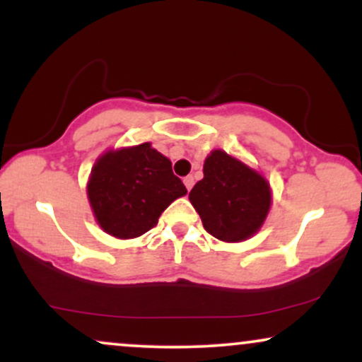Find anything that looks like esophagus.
<instances>
[{
	"label": "esophagus",
	"instance_id": "obj_1",
	"mask_svg": "<svg viewBox=\"0 0 362 362\" xmlns=\"http://www.w3.org/2000/svg\"><path fill=\"white\" fill-rule=\"evenodd\" d=\"M184 184H185V187H187V190L192 189V187H194V177H192V175L185 177V178H184Z\"/></svg>",
	"mask_w": 362,
	"mask_h": 362
}]
</instances>
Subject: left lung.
I'll return each mask as SVG.
<instances>
[{
  "label": "left lung",
  "mask_w": 362,
  "mask_h": 362,
  "mask_svg": "<svg viewBox=\"0 0 362 362\" xmlns=\"http://www.w3.org/2000/svg\"><path fill=\"white\" fill-rule=\"evenodd\" d=\"M189 199L207 233L221 242H242L264 223L271 189L264 177L216 149L206 158L204 178L194 185Z\"/></svg>",
  "instance_id": "left-lung-1"
}]
</instances>
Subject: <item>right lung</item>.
Segmentation results:
<instances>
[{"mask_svg": "<svg viewBox=\"0 0 362 362\" xmlns=\"http://www.w3.org/2000/svg\"><path fill=\"white\" fill-rule=\"evenodd\" d=\"M185 194V185L173 175L172 161L149 143L105 153L95 163L88 182L95 218L117 238L144 235Z\"/></svg>", "mask_w": 362, "mask_h": 362, "instance_id": "add662e5", "label": "right lung"}]
</instances>
